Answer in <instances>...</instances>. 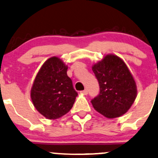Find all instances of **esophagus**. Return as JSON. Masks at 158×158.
Wrapping results in <instances>:
<instances>
[{
    "label": "esophagus",
    "mask_w": 158,
    "mask_h": 158,
    "mask_svg": "<svg viewBox=\"0 0 158 158\" xmlns=\"http://www.w3.org/2000/svg\"><path fill=\"white\" fill-rule=\"evenodd\" d=\"M81 94H84V95H87V94H88V91H87V89H85L84 90H82V91H81Z\"/></svg>",
    "instance_id": "1"
}]
</instances>
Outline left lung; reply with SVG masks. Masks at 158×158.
Masks as SVG:
<instances>
[{"label": "left lung", "instance_id": "1", "mask_svg": "<svg viewBox=\"0 0 158 158\" xmlns=\"http://www.w3.org/2000/svg\"><path fill=\"white\" fill-rule=\"evenodd\" d=\"M99 85V94L91 100L96 111L114 118L123 115L133 104L137 96L134 78L124 62L109 54L92 68Z\"/></svg>", "mask_w": 158, "mask_h": 158}]
</instances>
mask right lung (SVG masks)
Instances as JSON below:
<instances>
[{
	"mask_svg": "<svg viewBox=\"0 0 158 158\" xmlns=\"http://www.w3.org/2000/svg\"><path fill=\"white\" fill-rule=\"evenodd\" d=\"M67 70L60 58L53 56L44 62L34 81L32 102L37 111L48 119L59 118L68 113L78 96Z\"/></svg>",
	"mask_w": 158,
	"mask_h": 158,
	"instance_id": "add662e5",
	"label": "right lung"
}]
</instances>
